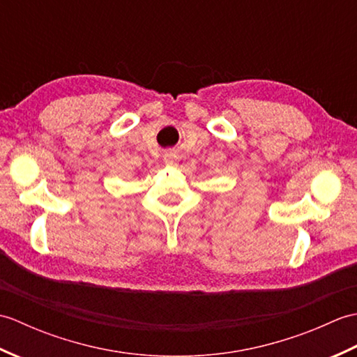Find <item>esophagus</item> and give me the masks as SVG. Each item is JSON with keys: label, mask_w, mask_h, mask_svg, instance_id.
I'll return each instance as SVG.
<instances>
[{"label": "esophagus", "mask_w": 357, "mask_h": 357, "mask_svg": "<svg viewBox=\"0 0 357 357\" xmlns=\"http://www.w3.org/2000/svg\"><path fill=\"white\" fill-rule=\"evenodd\" d=\"M178 155H176V151L174 150H167L165 153H164V162L167 164V165H174L178 162Z\"/></svg>", "instance_id": "34e87169"}]
</instances>
